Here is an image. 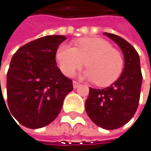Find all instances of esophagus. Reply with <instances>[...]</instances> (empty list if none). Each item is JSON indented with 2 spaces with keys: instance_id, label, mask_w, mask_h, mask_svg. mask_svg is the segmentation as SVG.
Returning <instances> with one entry per match:
<instances>
[{
  "instance_id": "34e87169",
  "label": "esophagus",
  "mask_w": 151,
  "mask_h": 151,
  "mask_svg": "<svg viewBox=\"0 0 151 151\" xmlns=\"http://www.w3.org/2000/svg\"><path fill=\"white\" fill-rule=\"evenodd\" d=\"M79 86H80V84H79L78 82H76V81H74V82H73V87H74L75 89H76Z\"/></svg>"
}]
</instances>
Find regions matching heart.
I'll use <instances>...</instances> for the list:
<instances>
[{
    "instance_id": "heart-1",
    "label": "heart",
    "mask_w": 151,
    "mask_h": 151,
    "mask_svg": "<svg viewBox=\"0 0 151 151\" xmlns=\"http://www.w3.org/2000/svg\"><path fill=\"white\" fill-rule=\"evenodd\" d=\"M56 58L66 76H72L86 65L88 69L83 76L100 86L112 85L123 69L122 54L101 37H83L76 42V47L63 44L57 50Z\"/></svg>"
}]
</instances>
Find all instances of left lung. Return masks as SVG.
I'll return each instance as SVG.
<instances>
[{"instance_id": "left-lung-1", "label": "left lung", "mask_w": 151, "mask_h": 151, "mask_svg": "<svg viewBox=\"0 0 151 151\" xmlns=\"http://www.w3.org/2000/svg\"><path fill=\"white\" fill-rule=\"evenodd\" d=\"M104 34L122 49L124 68L121 76L110 86L104 89L89 88L86 111L97 126L114 130L126 124L135 114L139 102L142 75L136 49L117 35Z\"/></svg>"}]
</instances>
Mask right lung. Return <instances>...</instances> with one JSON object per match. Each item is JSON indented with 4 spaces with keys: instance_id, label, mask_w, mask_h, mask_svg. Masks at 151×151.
I'll list each match as a JSON object with an SVG mask.
<instances>
[{
    "instance_id": "add662e5",
    "label": "right lung",
    "mask_w": 151,
    "mask_h": 151,
    "mask_svg": "<svg viewBox=\"0 0 151 151\" xmlns=\"http://www.w3.org/2000/svg\"><path fill=\"white\" fill-rule=\"evenodd\" d=\"M65 40L61 35L40 37L20 47L12 58L7 73L8 109L29 129L53 122L65 95L73 90L72 80L61 73L56 62L58 46Z\"/></svg>"
}]
</instances>
